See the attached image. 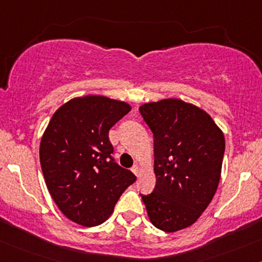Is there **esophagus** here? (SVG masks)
<instances>
[{"instance_id": "obj_1", "label": "esophagus", "mask_w": 262, "mask_h": 262, "mask_svg": "<svg viewBox=\"0 0 262 262\" xmlns=\"http://www.w3.org/2000/svg\"><path fill=\"white\" fill-rule=\"evenodd\" d=\"M132 171H133V173L138 177V175H139V173H140V168L138 165H134L133 168H132Z\"/></svg>"}]
</instances>
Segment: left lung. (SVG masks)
<instances>
[{"mask_svg": "<svg viewBox=\"0 0 262 262\" xmlns=\"http://www.w3.org/2000/svg\"><path fill=\"white\" fill-rule=\"evenodd\" d=\"M154 138L151 194L142 195L155 228L174 232L192 225L208 208L220 182L225 138L212 118L180 99L139 108Z\"/></svg>", "mask_w": 262, "mask_h": 262, "instance_id": "left-lung-1", "label": "left lung"}]
</instances>
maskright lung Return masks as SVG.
Listing matches in <instances>:
<instances>
[{"label": "right lung", "instance_id": "obj_1", "mask_svg": "<svg viewBox=\"0 0 262 262\" xmlns=\"http://www.w3.org/2000/svg\"><path fill=\"white\" fill-rule=\"evenodd\" d=\"M130 112L125 102L103 96L71 99L52 116L39 160L52 199L82 226L104 223L136 175L114 162L109 129Z\"/></svg>", "mask_w": 262, "mask_h": 262}]
</instances>
